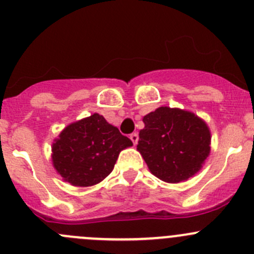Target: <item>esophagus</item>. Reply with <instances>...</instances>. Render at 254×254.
Listing matches in <instances>:
<instances>
[{
    "label": "esophagus",
    "instance_id": "obj_1",
    "mask_svg": "<svg viewBox=\"0 0 254 254\" xmlns=\"http://www.w3.org/2000/svg\"><path fill=\"white\" fill-rule=\"evenodd\" d=\"M130 140L134 142V145H136L137 140H139V135H137V132H132V134H130Z\"/></svg>",
    "mask_w": 254,
    "mask_h": 254
}]
</instances>
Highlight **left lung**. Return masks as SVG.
<instances>
[{
  "label": "left lung",
  "mask_w": 254,
  "mask_h": 254,
  "mask_svg": "<svg viewBox=\"0 0 254 254\" xmlns=\"http://www.w3.org/2000/svg\"><path fill=\"white\" fill-rule=\"evenodd\" d=\"M137 150L151 173L168 183L195 175L210 152V131L193 113L161 107L143 117Z\"/></svg>",
  "instance_id": "obj_1"
}]
</instances>
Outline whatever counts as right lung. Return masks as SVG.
<instances>
[{"instance_id": "right-lung-1", "label": "right lung", "mask_w": 254, "mask_h": 254, "mask_svg": "<svg viewBox=\"0 0 254 254\" xmlns=\"http://www.w3.org/2000/svg\"><path fill=\"white\" fill-rule=\"evenodd\" d=\"M131 145L118 127L94 113L65 127L54 142V167L73 186H94L112 172L120 151Z\"/></svg>"}]
</instances>
